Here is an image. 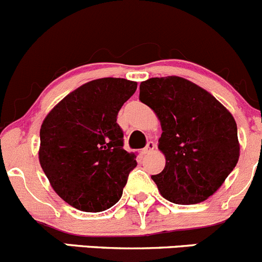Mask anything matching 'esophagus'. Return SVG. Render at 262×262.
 Returning a JSON list of instances; mask_svg holds the SVG:
<instances>
[{"label": "esophagus", "instance_id": "1", "mask_svg": "<svg viewBox=\"0 0 262 262\" xmlns=\"http://www.w3.org/2000/svg\"><path fill=\"white\" fill-rule=\"evenodd\" d=\"M155 148H156V144H155V142L154 141H149V142H147L146 147H144V148L142 149V154H143V155L149 154V152L154 151Z\"/></svg>", "mask_w": 262, "mask_h": 262}]
</instances>
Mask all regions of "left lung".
Here are the masks:
<instances>
[{"instance_id":"1","label":"left lung","mask_w":262,"mask_h":262,"mask_svg":"<svg viewBox=\"0 0 262 262\" xmlns=\"http://www.w3.org/2000/svg\"><path fill=\"white\" fill-rule=\"evenodd\" d=\"M139 100L161 123L159 149L166 164L151 178L162 197L178 205L209 199L239 159L232 114L204 88L180 77L142 82Z\"/></svg>"}]
</instances>
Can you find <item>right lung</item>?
Segmentation results:
<instances>
[{"label":"right lung","instance_id":"right-lung-1","mask_svg":"<svg viewBox=\"0 0 262 262\" xmlns=\"http://www.w3.org/2000/svg\"><path fill=\"white\" fill-rule=\"evenodd\" d=\"M137 83L102 78L80 85L50 111L40 126L39 162L53 190L85 212L120 200L136 155L124 149L116 119Z\"/></svg>","mask_w":262,"mask_h":262}]
</instances>
